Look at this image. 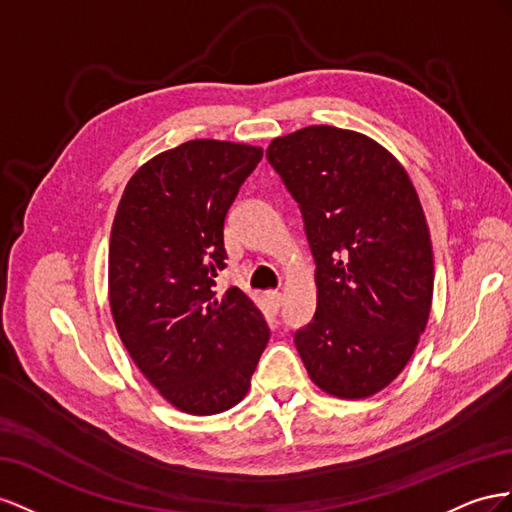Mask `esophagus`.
Returning <instances> with one entry per match:
<instances>
[{
  "label": "esophagus",
  "mask_w": 512,
  "mask_h": 512,
  "mask_svg": "<svg viewBox=\"0 0 512 512\" xmlns=\"http://www.w3.org/2000/svg\"><path fill=\"white\" fill-rule=\"evenodd\" d=\"M266 302H268V309H270V313H279V309H281V302H283V296L279 294V291H268V294H266Z\"/></svg>",
  "instance_id": "obj_1"
}]
</instances>
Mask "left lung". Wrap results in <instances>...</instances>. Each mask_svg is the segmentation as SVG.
I'll use <instances>...</instances> for the list:
<instances>
[{"mask_svg":"<svg viewBox=\"0 0 512 512\" xmlns=\"http://www.w3.org/2000/svg\"><path fill=\"white\" fill-rule=\"evenodd\" d=\"M268 163L298 201L317 309L294 343L341 399L386 388L412 358L433 298V251L416 188L367 135L309 126L272 139Z\"/></svg>","mask_w":512,"mask_h":512,"instance_id":"1","label":"left lung"}]
</instances>
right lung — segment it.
<instances>
[{"label": "right lung", "mask_w": 512, "mask_h": 512, "mask_svg": "<svg viewBox=\"0 0 512 512\" xmlns=\"http://www.w3.org/2000/svg\"><path fill=\"white\" fill-rule=\"evenodd\" d=\"M261 156L255 145L186 141L130 178L115 214V328L139 371L186 414L240 403L270 339L264 315L238 287L214 291L227 266V212Z\"/></svg>", "instance_id": "right-lung-1"}]
</instances>
